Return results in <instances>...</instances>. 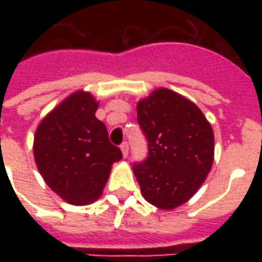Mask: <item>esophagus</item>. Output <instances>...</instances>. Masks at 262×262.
Wrapping results in <instances>:
<instances>
[{
  "mask_svg": "<svg viewBox=\"0 0 262 262\" xmlns=\"http://www.w3.org/2000/svg\"><path fill=\"white\" fill-rule=\"evenodd\" d=\"M120 150H122V154H123V157H127V153H129V144L126 142L122 143V146H120Z\"/></svg>",
  "mask_w": 262,
  "mask_h": 262,
  "instance_id": "34e87169",
  "label": "esophagus"
}]
</instances>
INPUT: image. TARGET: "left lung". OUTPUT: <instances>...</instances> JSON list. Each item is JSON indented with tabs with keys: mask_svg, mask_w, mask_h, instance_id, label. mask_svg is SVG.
<instances>
[{
	"mask_svg": "<svg viewBox=\"0 0 262 262\" xmlns=\"http://www.w3.org/2000/svg\"><path fill=\"white\" fill-rule=\"evenodd\" d=\"M148 157L133 172L143 198L161 210L188 202L202 187L214 159L213 129L202 111L168 88L137 102Z\"/></svg>",
	"mask_w": 262,
	"mask_h": 262,
	"instance_id": "8db88e82",
	"label": "left lung"
}]
</instances>
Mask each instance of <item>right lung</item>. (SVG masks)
Instances as JSON below:
<instances>
[{"label":"right lung","mask_w":262,"mask_h":262,"mask_svg":"<svg viewBox=\"0 0 262 262\" xmlns=\"http://www.w3.org/2000/svg\"><path fill=\"white\" fill-rule=\"evenodd\" d=\"M98 105L91 92H73L35 132L37 170L54 193L75 206L102 195L112 164L122 159L119 147L109 142L106 126L95 116Z\"/></svg>","instance_id":"right-lung-1"}]
</instances>
